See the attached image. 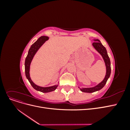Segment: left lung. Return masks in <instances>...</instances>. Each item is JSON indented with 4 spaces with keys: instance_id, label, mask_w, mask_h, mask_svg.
<instances>
[{
    "instance_id": "8db88e82",
    "label": "left lung",
    "mask_w": 130,
    "mask_h": 130,
    "mask_svg": "<svg viewBox=\"0 0 130 130\" xmlns=\"http://www.w3.org/2000/svg\"><path fill=\"white\" fill-rule=\"evenodd\" d=\"M94 41H95L92 43V45L97 52L99 53L101 56L103 57V60L105 62L106 68V73L105 78L104 80L102 81L100 83L98 84L96 86H94L93 87H89V88H80L81 91L82 92L85 93H93L96 91H98V90H100L101 89L103 88L105 84H106V82L108 80V78L111 75V62H110V59L108 57V55L107 54V50H106L105 47L101 44V42L98 40V39H94L93 40ZM79 88V87H78Z\"/></svg>"
}]
</instances>
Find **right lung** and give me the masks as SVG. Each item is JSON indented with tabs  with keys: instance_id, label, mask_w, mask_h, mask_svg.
Listing matches in <instances>:
<instances>
[{
	"instance_id": "obj_1",
	"label": "right lung",
	"mask_w": 130,
	"mask_h": 130,
	"mask_svg": "<svg viewBox=\"0 0 130 130\" xmlns=\"http://www.w3.org/2000/svg\"><path fill=\"white\" fill-rule=\"evenodd\" d=\"M49 40V37L48 36H41L39 38L38 40L35 42L34 44L31 46L29 50L28 54L25 58V75L27 78V79L29 80V82L30 83L31 85L32 86V87L38 91H40L43 93H48L54 91L55 90L58 84L55 85L53 86H50V87H41L36 85L35 84H34L33 81L31 80L30 76V64L31 61H32V59L35 56V55L36 54L38 49H40L41 46L44 44L46 41Z\"/></svg>"
}]
</instances>
